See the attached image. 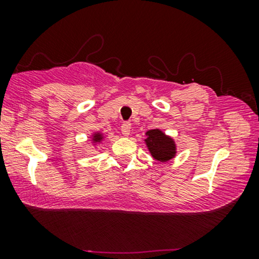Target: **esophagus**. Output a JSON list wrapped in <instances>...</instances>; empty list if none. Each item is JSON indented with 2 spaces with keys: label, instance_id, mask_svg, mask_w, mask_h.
<instances>
[{
  "label": "esophagus",
  "instance_id": "34e87169",
  "mask_svg": "<svg viewBox=\"0 0 259 259\" xmlns=\"http://www.w3.org/2000/svg\"><path fill=\"white\" fill-rule=\"evenodd\" d=\"M131 122H128V121H125L121 125V133L123 134V136L125 137H128L130 136V133H131Z\"/></svg>",
  "mask_w": 259,
  "mask_h": 259
}]
</instances>
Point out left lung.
Returning <instances> with one entry per match:
<instances>
[{
	"label": "left lung",
	"instance_id": "obj_1",
	"mask_svg": "<svg viewBox=\"0 0 259 259\" xmlns=\"http://www.w3.org/2000/svg\"><path fill=\"white\" fill-rule=\"evenodd\" d=\"M146 145L152 157L164 162L176 155V144L169 137H166L160 130H151L146 133Z\"/></svg>",
	"mask_w": 259,
	"mask_h": 259
}]
</instances>
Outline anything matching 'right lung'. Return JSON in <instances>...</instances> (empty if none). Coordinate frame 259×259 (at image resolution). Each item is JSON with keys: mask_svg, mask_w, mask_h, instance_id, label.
I'll use <instances>...</instances> for the list:
<instances>
[{"mask_svg": "<svg viewBox=\"0 0 259 259\" xmlns=\"http://www.w3.org/2000/svg\"><path fill=\"white\" fill-rule=\"evenodd\" d=\"M101 139H102V136H101V134H99V133L94 134V137H93V140H94V141H100Z\"/></svg>", "mask_w": 259, "mask_h": 259, "instance_id": "right-lung-1", "label": "right lung"}]
</instances>
